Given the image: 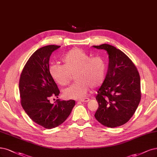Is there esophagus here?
I'll return each instance as SVG.
<instances>
[{
    "instance_id": "obj_1",
    "label": "esophagus",
    "mask_w": 157,
    "mask_h": 157,
    "mask_svg": "<svg viewBox=\"0 0 157 157\" xmlns=\"http://www.w3.org/2000/svg\"><path fill=\"white\" fill-rule=\"evenodd\" d=\"M90 101V99L89 98H84V99H80L79 101H81V102H87Z\"/></svg>"
}]
</instances>
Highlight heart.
I'll return each instance as SVG.
<instances>
[{"mask_svg":"<svg viewBox=\"0 0 157 157\" xmlns=\"http://www.w3.org/2000/svg\"><path fill=\"white\" fill-rule=\"evenodd\" d=\"M63 66L51 64L48 71L55 82L61 86L67 85L75 75L73 84L63 90L66 99H79L86 95L90 88L96 89L103 84L106 77V64L103 57L91 55L78 48L67 51L62 58Z\"/></svg>","mask_w":157,"mask_h":157,"instance_id":"obj_1","label":"heart"}]
</instances>
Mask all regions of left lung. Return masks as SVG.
<instances>
[{"label":"left lung","mask_w":157,"mask_h":157,"mask_svg":"<svg viewBox=\"0 0 157 157\" xmlns=\"http://www.w3.org/2000/svg\"><path fill=\"white\" fill-rule=\"evenodd\" d=\"M93 47L105 50L109 58L105 80L95 97L99 107L95 117L108 127L123 125L132 117L141 99L139 73L131 59L115 47Z\"/></svg>","instance_id":"1"}]
</instances>
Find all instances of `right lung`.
Returning <instances> with one entry per match:
<instances>
[{"instance_id":"right-lung-1","label":"right lung","mask_w":157,"mask_h":157,"mask_svg":"<svg viewBox=\"0 0 157 157\" xmlns=\"http://www.w3.org/2000/svg\"><path fill=\"white\" fill-rule=\"evenodd\" d=\"M60 47L47 45L35 51L26 63L19 79L22 107L32 121L46 128L61 125L75 105L74 100L57 99L52 104L50 102L51 97L58 98L60 90L48 71L49 58Z\"/></svg>"}]
</instances>
